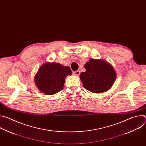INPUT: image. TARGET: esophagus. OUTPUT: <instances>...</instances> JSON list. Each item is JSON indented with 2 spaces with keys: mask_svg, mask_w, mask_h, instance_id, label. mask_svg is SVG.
Instances as JSON below:
<instances>
[{
  "mask_svg": "<svg viewBox=\"0 0 146 146\" xmlns=\"http://www.w3.org/2000/svg\"><path fill=\"white\" fill-rule=\"evenodd\" d=\"M80 74V70H76L75 72H73V75L76 76H78Z\"/></svg>",
  "mask_w": 146,
  "mask_h": 146,
  "instance_id": "1",
  "label": "esophagus"
}]
</instances>
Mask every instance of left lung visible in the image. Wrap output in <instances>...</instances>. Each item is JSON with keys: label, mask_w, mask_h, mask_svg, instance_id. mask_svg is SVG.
I'll return each instance as SVG.
<instances>
[{"label": "left lung", "mask_w": 146, "mask_h": 146, "mask_svg": "<svg viewBox=\"0 0 146 146\" xmlns=\"http://www.w3.org/2000/svg\"><path fill=\"white\" fill-rule=\"evenodd\" d=\"M86 71L80 74L84 88L94 93L108 91L116 78L113 67L102 59H91L84 65Z\"/></svg>", "instance_id": "1"}]
</instances>
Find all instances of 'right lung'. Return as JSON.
I'll list each match as a JSON object with an SVG mask.
<instances>
[{
    "instance_id": "right-lung-1",
    "label": "right lung",
    "mask_w": 146,
    "mask_h": 146,
    "mask_svg": "<svg viewBox=\"0 0 146 146\" xmlns=\"http://www.w3.org/2000/svg\"><path fill=\"white\" fill-rule=\"evenodd\" d=\"M72 74L69 66L59 63H46L40 67L35 81L41 92L47 95H54L63 89L65 78Z\"/></svg>"
}]
</instances>
